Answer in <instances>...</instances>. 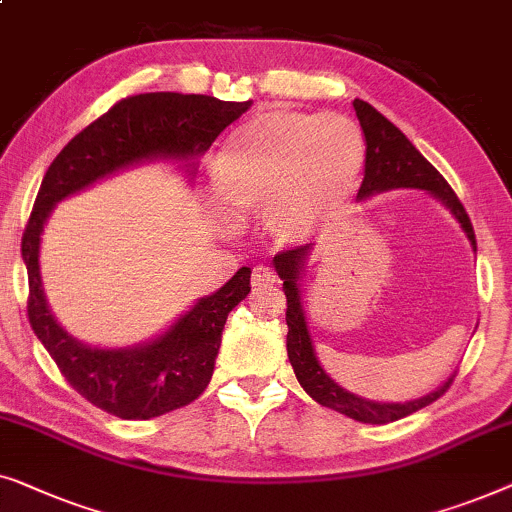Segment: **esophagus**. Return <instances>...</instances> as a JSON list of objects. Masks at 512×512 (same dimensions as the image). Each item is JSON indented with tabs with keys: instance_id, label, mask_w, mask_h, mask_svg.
<instances>
[{
	"instance_id": "esophagus-1",
	"label": "esophagus",
	"mask_w": 512,
	"mask_h": 512,
	"mask_svg": "<svg viewBox=\"0 0 512 512\" xmlns=\"http://www.w3.org/2000/svg\"><path fill=\"white\" fill-rule=\"evenodd\" d=\"M276 283V273L269 266H255L253 269V287H269Z\"/></svg>"
}]
</instances>
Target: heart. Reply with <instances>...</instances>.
<instances>
[{
	"mask_svg": "<svg viewBox=\"0 0 512 512\" xmlns=\"http://www.w3.org/2000/svg\"><path fill=\"white\" fill-rule=\"evenodd\" d=\"M366 141L345 115L266 111L222 143L211 164L218 197L239 215H264L280 243H297L355 197ZM215 218L229 222L227 213Z\"/></svg>",
	"mask_w": 512,
	"mask_h": 512,
	"instance_id": "b5f03b06",
	"label": "heart"
}]
</instances>
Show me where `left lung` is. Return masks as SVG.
I'll list each match as a JSON object with an SVG mask.
<instances>
[{
	"label": "left lung",
	"instance_id": "obj_1",
	"mask_svg": "<svg viewBox=\"0 0 512 512\" xmlns=\"http://www.w3.org/2000/svg\"><path fill=\"white\" fill-rule=\"evenodd\" d=\"M352 106H355V113L366 139L364 181L357 192V199H369L373 194L397 190V187L427 190L450 208V213L455 215L459 225H462L466 239L471 241V248L475 253L473 225L469 215L464 211L462 201H459L457 194L452 192L448 181L431 167V162L424 160L420 150H417L413 143L406 139V134H403L399 127H394L383 113H378L371 104L362 102V99H355ZM311 253L313 243H306V246L283 250V253L273 257V266H276V273L280 280H283V290L287 297V357H290V364L299 385L304 387L315 401L322 403V406L338 410V413L366 424H387L401 420V417L415 413V410L429 406L431 401L443 397L455 376H450L438 390L427 394V397L406 403H383L362 399L357 397V394L343 390L341 385L334 383V380L327 376L325 369L320 366L318 355H315V345L306 322L304 301H301V271H304Z\"/></svg>",
	"mask_w": 512,
	"mask_h": 512
}]
</instances>
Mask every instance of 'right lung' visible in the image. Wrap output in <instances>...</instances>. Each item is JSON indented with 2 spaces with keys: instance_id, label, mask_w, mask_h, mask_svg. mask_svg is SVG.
I'll return each instance as SVG.
<instances>
[{
  "instance_id": "1",
  "label": "right lung",
  "mask_w": 512,
  "mask_h": 512,
  "mask_svg": "<svg viewBox=\"0 0 512 512\" xmlns=\"http://www.w3.org/2000/svg\"><path fill=\"white\" fill-rule=\"evenodd\" d=\"M248 109L250 102H220L181 92H146L120 99L76 134L43 176L23 234L30 280L27 318L67 383L97 408L122 420L160 417L187 406L206 390L227 315L250 292V269L241 266L218 292L201 297L153 341L132 348H90L69 336L48 308L39 271L43 225L57 201L115 171L148 160H194Z\"/></svg>"
}]
</instances>
